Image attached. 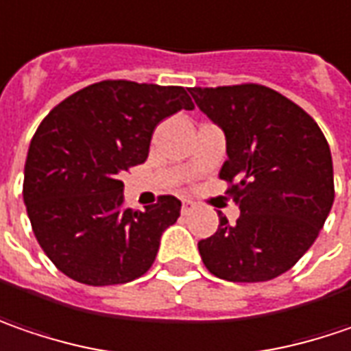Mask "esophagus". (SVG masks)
I'll list each match as a JSON object with an SVG mask.
<instances>
[{
	"mask_svg": "<svg viewBox=\"0 0 351 351\" xmlns=\"http://www.w3.org/2000/svg\"><path fill=\"white\" fill-rule=\"evenodd\" d=\"M193 207H195V205H193L191 199H184V202H182V213H189V211H193Z\"/></svg>",
	"mask_w": 351,
	"mask_h": 351,
	"instance_id": "34e87169",
	"label": "esophagus"
}]
</instances>
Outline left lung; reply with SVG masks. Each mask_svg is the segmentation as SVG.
I'll use <instances>...</instances> for the list:
<instances>
[{
	"instance_id": "8db88e82",
	"label": "left lung",
	"mask_w": 351,
	"mask_h": 351,
	"mask_svg": "<svg viewBox=\"0 0 351 351\" xmlns=\"http://www.w3.org/2000/svg\"><path fill=\"white\" fill-rule=\"evenodd\" d=\"M219 124L227 160L219 178L241 215L197 243L207 271L231 282H265L292 269L316 241L334 203L332 154L320 126L269 86L189 88Z\"/></svg>"
}]
</instances>
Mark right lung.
<instances>
[{
    "instance_id": "obj_1",
    "label": "right lung",
    "mask_w": 351,
    "mask_h": 351,
    "mask_svg": "<svg viewBox=\"0 0 351 351\" xmlns=\"http://www.w3.org/2000/svg\"><path fill=\"white\" fill-rule=\"evenodd\" d=\"M191 110L184 86L100 80L57 104L27 152L23 202L37 243L69 278L124 285L149 271L182 202L124 207L122 176L144 164L156 126Z\"/></svg>"
}]
</instances>
